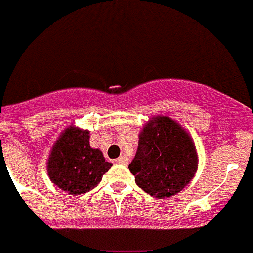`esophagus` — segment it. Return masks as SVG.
Segmentation results:
<instances>
[{"instance_id": "obj_1", "label": "esophagus", "mask_w": 253, "mask_h": 253, "mask_svg": "<svg viewBox=\"0 0 253 253\" xmlns=\"http://www.w3.org/2000/svg\"><path fill=\"white\" fill-rule=\"evenodd\" d=\"M116 163H120V165H128L129 163V158L125 156V154H123V156H120L118 160H115Z\"/></svg>"}]
</instances>
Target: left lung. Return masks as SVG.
Returning a JSON list of instances; mask_svg holds the SVG:
<instances>
[{
    "instance_id": "obj_1",
    "label": "left lung",
    "mask_w": 253,
    "mask_h": 253,
    "mask_svg": "<svg viewBox=\"0 0 253 253\" xmlns=\"http://www.w3.org/2000/svg\"><path fill=\"white\" fill-rule=\"evenodd\" d=\"M198 169V154L189 134L175 120L156 116L139 135L129 171L149 195L165 199L180 193Z\"/></svg>"
}]
</instances>
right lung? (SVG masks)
I'll return each instance as SVG.
<instances>
[{
	"mask_svg": "<svg viewBox=\"0 0 253 253\" xmlns=\"http://www.w3.org/2000/svg\"><path fill=\"white\" fill-rule=\"evenodd\" d=\"M111 166L100 149L91 148L90 131L71 126L51 149L48 175L59 189L80 195L97 186Z\"/></svg>",
	"mask_w": 253,
	"mask_h": 253,
	"instance_id": "obj_1",
	"label": "right lung"
}]
</instances>
